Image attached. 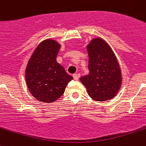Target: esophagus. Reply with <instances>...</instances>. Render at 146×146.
<instances>
[{
    "label": "esophagus",
    "mask_w": 146,
    "mask_h": 146,
    "mask_svg": "<svg viewBox=\"0 0 146 146\" xmlns=\"http://www.w3.org/2000/svg\"><path fill=\"white\" fill-rule=\"evenodd\" d=\"M73 77L74 78V79L77 80V79H79V78L80 77V74H79V73H74L73 75Z\"/></svg>",
    "instance_id": "esophagus-1"
}]
</instances>
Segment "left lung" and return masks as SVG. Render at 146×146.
Returning a JSON list of instances; mask_svg holds the SVG:
<instances>
[{"instance_id":"1","label":"left lung","mask_w":146,"mask_h":146,"mask_svg":"<svg viewBox=\"0 0 146 146\" xmlns=\"http://www.w3.org/2000/svg\"><path fill=\"white\" fill-rule=\"evenodd\" d=\"M87 50L89 73L79 79L94 100H111L122 84V73L117 57L108 44L101 38L92 39Z\"/></svg>"}]
</instances>
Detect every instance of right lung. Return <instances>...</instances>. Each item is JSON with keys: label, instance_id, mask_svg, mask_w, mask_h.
Wrapping results in <instances>:
<instances>
[{"label": "right lung", "instance_id": "1", "mask_svg": "<svg viewBox=\"0 0 146 146\" xmlns=\"http://www.w3.org/2000/svg\"><path fill=\"white\" fill-rule=\"evenodd\" d=\"M61 45L52 39L41 41L26 67V82L29 92L40 102L51 103L64 93L73 77L56 61Z\"/></svg>", "mask_w": 146, "mask_h": 146}]
</instances>
